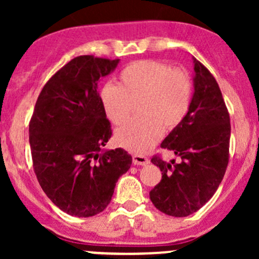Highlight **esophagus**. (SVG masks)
Instances as JSON below:
<instances>
[{"label": "esophagus", "mask_w": 259, "mask_h": 259, "mask_svg": "<svg viewBox=\"0 0 259 259\" xmlns=\"http://www.w3.org/2000/svg\"><path fill=\"white\" fill-rule=\"evenodd\" d=\"M133 163L135 165H146L149 163V159L145 155H142V154H134L133 155Z\"/></svg>", "instance_id": "1"}]
</instances>
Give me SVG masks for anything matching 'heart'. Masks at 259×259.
Instances as JSON below:
<instances>
[{"mask_svg": "<svg viewBox=\"0 0 259 259\" xmlns=\"http://www.w3.org/2000/svg\"><path fill=\"white\" fill-rule=\"evenodd\" d=\"M192 79L182 67H170L158 60H139L120 71L116 83L101 88L100 103L108 119L121 125L139 103L144 115L120 127L115 140L134 153H145L164 134V126L174 129L188 114L192 103Z\"/></svg>", "mask_w": 259, "mask_h": 259, "instance_id": "obj_1", "label": "heart"}]
</instances>
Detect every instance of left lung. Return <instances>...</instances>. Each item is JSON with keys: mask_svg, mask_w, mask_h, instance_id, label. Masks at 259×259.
I'll return each mask as SVG.
<instances>
[{"mask_svg": "<svg viewBox=\"0 0 259 259\" xmlns=\"http://www.w3.org/2000/svg\"><path fill=\"white\" fill-rule=\"evenodd\" d=\"M194 94L188 114L164 139L161 148L182 160L165 163L159 155L151 163L161 170V180L150 192L156 209L171 217L199 210L218 189L229 161L231 120L218 82L194 59Z\"/></svg>", "mask_w": 259, "mask_h": 259, "instance_id": "1", "label": "left lung"}]
</instances>
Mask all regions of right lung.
<instances>
[{"instance_id":"add662e5","label":"right lung","mask_w":259,"mask_h":259,"mask_svg":"<svg viewBox=\"0 0 259 259\" xmlns=\"http://www.w3.org/2000/svg\"><path fill=\"white\" fill-rule=\"evenodd\" d=\"M117 62L93 55L72 59L45 83L31 116L33 170L51 202L70 215L86 218L105 209L132 165L124 149L101 151L113 132L98 81Z\"/></svg>"}]
</instances>
